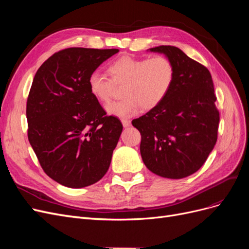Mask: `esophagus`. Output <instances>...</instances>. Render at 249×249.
I'll list each match as a JSON object with an SVG mask.
<instances>
[{"instance_id":"1","label":"esophagus","mask_w":249,"mask_h":249,"mask_svg":"<svg viewBox=\"0 0 249 249\" xmlns=\"http://www.w3.org/2000/svg\"><path fill=\"white\" fill-rule=\"evenodd\" d=\"M122 124H123L124 127H127V126L131 124V122H130V120H127V119H123L122 120Z\"/></svg>"}]
</instances>
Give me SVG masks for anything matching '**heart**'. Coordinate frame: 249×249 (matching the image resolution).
<instances>
[{"label": "heart", "mask_w": 249, "mask_h": 249, "mask_svg": "<svg viewBox=\"0 0 249 249\" xmlns=\"http://www.w3.org/2000/svg\"><path fill=\"white\" fill-rule=\"evenodd\" d=\"M111 80L99 71L88 77V90L101 104H108L116 86H124L120 102L106 107L109 115L130 118L140 109L153 110L166 99L176 78L175 65L162 55L150 58L122 56L108 67Z\"/></svg>", "instance_id": "heart-1"}]
</instances>
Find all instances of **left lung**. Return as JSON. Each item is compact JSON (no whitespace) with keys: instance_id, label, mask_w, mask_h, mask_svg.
Returning a JSON list of instances; mask_svg holds the SVG:
<instances>
[{"instance_id":"obj_1","label":"left lung","mask_w":249,"mask_h":249,"mask_svg":"<svg viewBox=\"0 0 249 249\" xmlns=\"http://www.w3.org/2000/svg\"><path fill=\"white\" fill-rule=\"evenodd\" d=\"M147 52L169 58L176 78L161 105L132 122L141 134V158L155 175L183 178L202 166L217 141L219 112L212 76L177 47L160 46Z\"/></svg>"}]
</instances>
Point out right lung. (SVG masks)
<instances>
[{
	"label": "right lung",
	"mask_w": 249,
	"mask_h": 249,
	"mask_svg": "<svg viewBox=\"0 0 249 249\" xmlns=\"http://www.w3.org/2000/svg\"><path fill=\"white\" fill-rule=\"evenodd\" d=\"M118 52L65 49L35 73L27 102L29 142L44 172L65 187L90 186L109 169L123 124L106 116L87 82Z\"/></svg>",
	"instance_id": "obj_1"
}]
</instances>
